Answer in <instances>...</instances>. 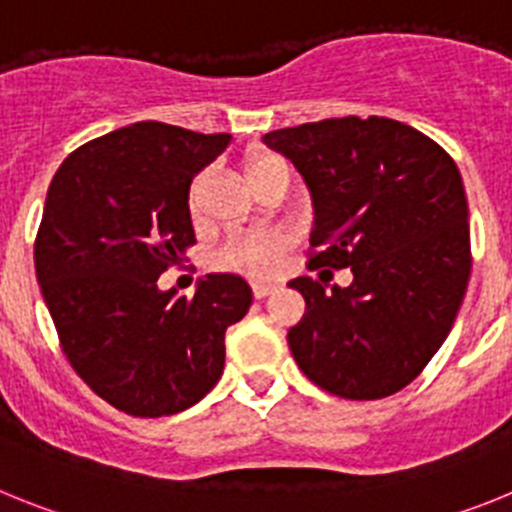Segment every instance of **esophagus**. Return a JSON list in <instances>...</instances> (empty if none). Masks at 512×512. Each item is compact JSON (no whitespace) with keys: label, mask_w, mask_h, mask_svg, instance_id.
<instances>
[{"label":"esophagus","mask_w":512,"mask_h":512,"mask_svg":"<svg viewBox=\"0 0 512 512\" xmlns=\"http://www.w3.org/2000/svg\"><path fill=\"white\" fill-rule=\"evenodd\" d=\"M251 289H253V297H256V300H264V297H269L271 292H277V287H274V284H264V282L251 284Z\"/></svg>","instance_id":"esophagus-1"}]
</instances>
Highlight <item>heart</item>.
<instances>
[{
  "instance_id": "heart-1",
  "label": "heart",
  "mask_w": 512,
  "mask_h": 512,
  "mask_svg": "<svg viewBox=\"0 0 512 512\" xmlns=\"http://www.w3.org/2000/svg\"><path fill=\"white\" fill-rule=\"evenodd\" d=\"M284 164L277 156H259L251 164V176L256 179L271 166ZM210 184V171L194 176L192 187H189V212L200 215L205 205V192ZM289 246H292V233L282 228H253L233 233L223 246L212 253V266L220 271H233L251 279H269L274 277L284 264Z\"/></svg>"
}]
</instances>
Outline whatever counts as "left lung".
Returning a JSON list of instances; mask_svg holds the SVG:
<instances>
[{"mask_svg":"<svg viewBox=\"0 0 512 512\" xmlns=\"http://www.w3.org/2000/svg\"><path fill=\"white\" fill-rule=\"evenodd\" d=\"M305 179L315 207L310 269H351L333 287L297 277L305 315L289 328L320 390L379 400L408 387L449 336L464 292L469 207L454 158L390 117H330L264 135Z\"/></svg>","mask_w":512,"mask_h":512,"instance_id":"8db88e82","label":"left lung"}]
</instances>
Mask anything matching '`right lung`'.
<instances>
[{
  "instance_id": "add662e5",
  "label": "right lung",
  "mask_w": 512,
  "mask_h": 512,
  "mask_svg": "<svg viewBox=\"0 0 512 512\" xmlns=\"http://www.w3.org/2000/svg\"><path fill=\"white\" fill-rule=\"evenodd\" d=\"M228 133L135 122L76 148L53 176L35 274L74 372L112 408L161 418L192 408L225 366V330L253 295L238 274H207L194 297L158 277L194 246L189 184Z\"/></svg>"
}]
</instances>
